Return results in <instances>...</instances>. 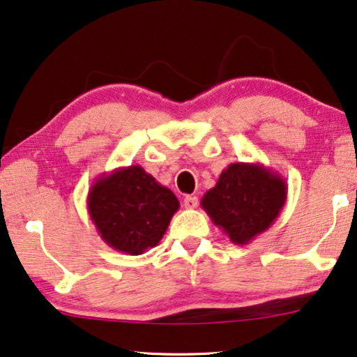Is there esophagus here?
Returning <instances> with one entry per match:
<instances>
[{
	"instance_id": "34e87169",
	"label": "esophagus",
	"mask_w": 357,
	"mask_h": 357,
	"mask_svg": "<svg viewBox=\"0 0 357 357\" xmlns=\"http://www.w3.org/2000/svg\"><path fill=\"white\" fill-rule=\"evenodd\" d=\"M183 204H184L185 208H195V207H197L199 200H197V197H195V195H185Z\"/></svg>"
}]
</instances>
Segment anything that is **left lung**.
I'll return each instance as SVG.
<instances>
[{"instance_id": "obj_1", "label": "left lung", "mask_w": 357, "mask_h": 357, "mask_svg": "<svg viewBox=\"0 0 357 357\" xmlns=\"http://www.w3.org/2000/svg\"><path fill=\"white\" fill-rule=\"evenodd\" d=\"M288 185L260 163H231L200 205L231 243L249 244L272 227L284 207Z\"/></svg>"}]
</instances>
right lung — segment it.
<instances>
[{"label":"right lung","mask_w":357,"mask_h":357,"mask_svg":"<svg viewBox=\"0 0 357 357\" xmlns=\"http://www.w3.org/2000/svg\"><path fill=\"white\" fill-rule=\"evenodd\" d=\"M87 208L100 238L109 248L140 255L167 233L179 200L140 165H130L93 181Z\"/></svg>","instance_id":"1"}]
</instances>
